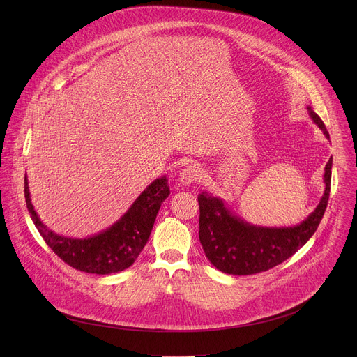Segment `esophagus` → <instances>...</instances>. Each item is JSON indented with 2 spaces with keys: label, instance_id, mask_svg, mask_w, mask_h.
<instances>
[{
  "label": "esophagus",
  "instance_id": "1",
  "mask_svg": "<svg viewBox=\"0 0 357 357\" xmlns=\"http://www.w3.org/2000/svg\"><path fill=\"white\" fill-rule=\"evenodd\" d=\"M200 176V168L196 165L186 167L181 175H179V185L181 186H190L193 182H196Z\"/></svg>",
  "mask_w": 357,
  "mask_h": 357
}]
</instances>
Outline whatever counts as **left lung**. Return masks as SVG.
Wrapping results in <instances>:
<instances>
[{
    "label": "left lung",
    "mask_w": 357,
    "mask_h": 357,
    "mask_svg": "<svg viewBox=\"0 0 357 357\" xmlns=\"http://www.w3.org/2000/svg\"><path fill=\"white\" fill-rule=\"evenodd\" d=\"M310 117L329 139V132L321 117L307 107ZM332 158L324 174L325 190L318 206L308 218L295 226H259L236 215L226 202L208 190L197 195L199 240L208 260L222 273L251 275L267 271L295 254L317 231L331 192Z\"/></svg>",
    "instance_id": "left-lung-1"
}]
</instances>
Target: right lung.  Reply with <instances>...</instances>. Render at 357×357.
I'll return each instance as SVG.
<instances>
[{"mask_svg": "<svg viewBox=\"0 0 357 357\" xmlns=\"http://www.w3.org/2000/svg\"><path fill=\"white\" fill-rule=\"evenodd\" d=\"M168 195V178L164 175L152 181L127 212L107 229L83 238L68 237L50 230L40 220L32 205L25 174L26 208L46 244L70 267L98 275L120 273L132 266L146 244L160 208Z\"/></svg>", "mask_w": 357, "mask_h": 357, "instance_id": "obj_1", "label": "right lung"}]
</instances>
